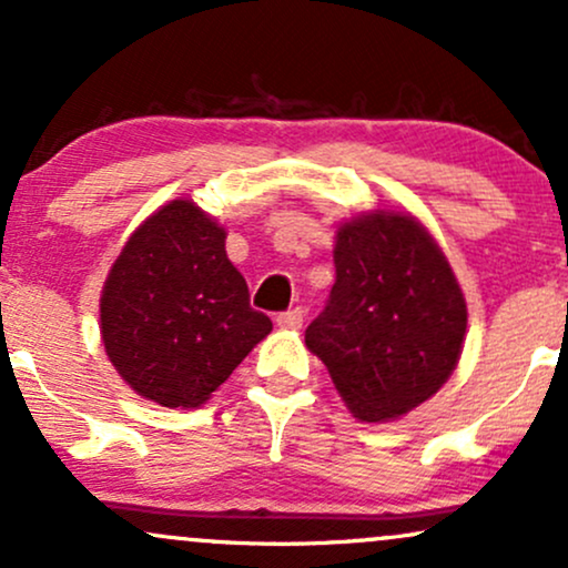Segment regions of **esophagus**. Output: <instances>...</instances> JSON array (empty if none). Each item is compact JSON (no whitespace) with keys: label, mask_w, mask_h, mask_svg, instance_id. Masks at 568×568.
Returning a JSON list of instances; mask_svg holds the SVG:
<instances>
[{"label":"esophagus","mask_w":568,"mask_h":568,"mask_svg":"<svg viewBox=\"0 0 568 568\" xmlns=\"http://www.w3.org/2000/svg\"><path fill=\"white\" fill-rule=\"evenodd\" d=\"M302 323H304V312L298 310H288V312H283V315H277V325L280 328H288V331H296V328H302Z\"/></svg>","instance_id":"1"}]
</instances>
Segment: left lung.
<instances>
[{"instance_id": "1", "label": "left lung", "mask_w": 568, "mask_h": 568, "mask_svg": "<svg viewBox=\"0 0 568 568\" xmlns=\"http://www.w3.org/2000/svg\"><path fill=\"white\" fill-rule=\"evenodd\" d=\"M336 283L304 342L361 422H393L429 400L459 363L467 302L440 245L406 211L344 221Z\"/></svg>"}]
</instances>
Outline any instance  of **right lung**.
Instances as JSON below:
<instances>
[{"instance_id": "1", "label": "right lung", "mask_w": 568, "mask_h": 568, "mask_svg": "<svg viewBox=\"0 0 568 568\" xmlns=\"http://www.w3.org/2000/svg\"><path fill=\"white\" fill-rule=\"evenodd\" d=\"M224 245L226 230L197 202L171 200L130 234L103 283V349L158 406H202L270 336Z\"/></svg>"}]
</instances>
